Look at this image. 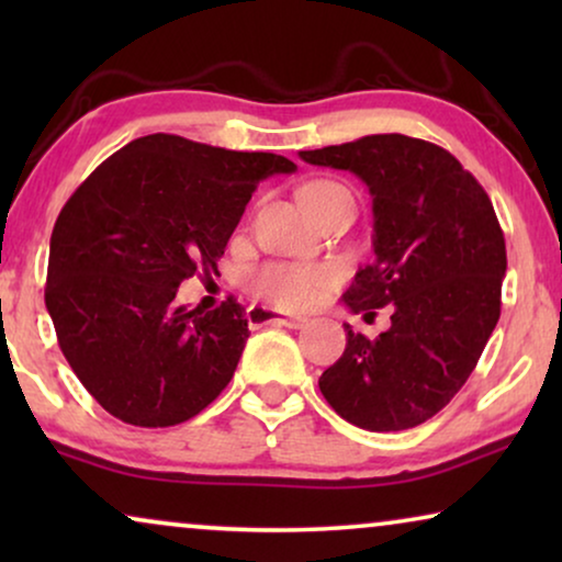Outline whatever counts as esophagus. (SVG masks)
I'll list each match as a JSON object with an SVG mask.
<instances>
[{
	"instance_id": "1",
	"label": "esophagus",
	"mask_w": 562,
	"mask_h": 562,
	"mask_svg": "<svg viewBox=\"0 0 562 562\" xmlns=\"http://www.w3.org/2000/svg\"><path fill=\"white\" fill-rule=\"evenodd\" d=\"M248 322H250V325H256V327H263V325H283L289 329L306 327L304 317H294V314H283V312L268 310V306H250Z\"/></svg>"
}]
</instances>
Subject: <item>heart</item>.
<instances>
[{
    "mask_svg": "<svg viewBox=\"0 0 562 562\" xmlns=\"http://www.w3.org/2000/svg\"><path fill=\"white\" fill-rule=\"evenodd\" d=\"M342 189L335 181H312L302 189V194L312 191ZM340 283V273L333 266H296V263H266L248 273V289L266 304L279 310L302 312L319 304L329 291Z\"/></svg>",
    "mask_w": 562,
    "mask_h": 562,
    "instance_id": "obj_1",
    "label": "heart"
}]
</instances>
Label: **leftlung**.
<instances>
[{"label":"left lung","instance_id":"1","mask_svg":"<svg viewBox=\"0 0 562 562\" xmlns=\"http://www.w3.org/2000/svg\"><path fill=\"white\" fill-rule=\"evenodd\" d=\"M299 156L366 181L375 260L342 302L366 317L391 306L375 340L345 325L322 396L371 432L417 427L463 389L502 314L506 243L494 204L452 153L419 137L366 135Z\"/></svg>","mask_w":562,"mask_h":562}]
</instances>
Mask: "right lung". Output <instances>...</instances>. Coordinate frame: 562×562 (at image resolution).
I'll use <instances>...</instances> for the list:
<instances>
[{"label":"right lung","mask_w":562,"mask_h":562,"mask_svg":"<svg viewBox=\"0 0 562 562\" xmlns=\"http://www.w3.org/2000/svg\"><path fill=\"white\" fill-rule=\"evenodd\" d=\"M296 166L276 153L145 135L97 166L50 235L45 306L83 389L135 427L196 417L233 379L248 340L233 296L199 312L183 279L217 271L258 183Z\"/></svg>","instance_id":"right-lung-1"}]
</instances>
